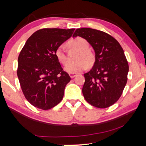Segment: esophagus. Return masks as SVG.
I'll list each match as a JSON object with an SVG mask.
<instances>
[{
  "instance_id": "1",
  "label": "esophagus",
  "mask_w": 146,
  "mask_h": 146,
  "mask_svg": "<svg viewBox=\"0 0 146 146\" xmlns=\"http://www.w3.org/2000/svg\"><path fill=\"white\" fill-rule=\"evenodd\" d=\"M76 75H77L76 73H69V76L71 77V78H75V77L76 76Z\"/></svg>"
}]
</instances>
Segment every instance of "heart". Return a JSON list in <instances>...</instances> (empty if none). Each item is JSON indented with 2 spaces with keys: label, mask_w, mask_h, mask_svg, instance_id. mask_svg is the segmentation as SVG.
Segmentation results:
<instances>
[{
  "label": "heart",
  "mask_w": 146,
  "mask_h": 146,
  "mask_svg": "<svg viewBox=\"0 0 146 146\" xmlns=\"http://www.w3.org/2000/svg\"><path fill=\"white\" fill-rule=\"evenodd\" d=\"M68 46L78 50L79 53L76 57L77 62L68 63L65 66L64 71L69 73H77L83 71L88 66H91L95 62V55L88 49V43L86 40L81 37H78L68 42ZM57 59L60 63L65 64L66 63V56L63 46H59L55 51Z\"/></svg>",
  "instance_id": "heart-1"
}]
</instances>
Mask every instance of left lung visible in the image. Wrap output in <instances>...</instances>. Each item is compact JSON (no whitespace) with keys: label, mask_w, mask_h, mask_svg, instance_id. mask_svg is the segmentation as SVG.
I'll list each match as a JSON object with an SVG mask.
<instances>
[{"label":"left lung","mask_w":146,"mask_h":146,"mask_svg":"<svg viewBox=\"0 0 146 146\" xmlns=\"http://www.w3.org/2000/svg\"><path fill=\"white\" fill-rule=\"evenodd\" d=\"M73 36L86 39L95 53L93 67L84 75V97L93 106L108 108L119 99L128 80L129 66L123 48L113 36L100 30L81 28Z\"/></svg>","instance_id":"left-lung-1"}]
</instances>
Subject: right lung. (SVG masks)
<instances>
[{
	"label": "right lung",
	"mask_w": 146,
	"mask_h": 146,
	"mask_svg": "<svg viewBox=\"0 0 146 146\" xmlns=\"http://www.w3.org/2000/svg\"><path fill=\"white\" fill-rule=\"evenodd\" d=\"M75 29L44 28L28 38L18 59L17 75L25 98L36 108L48 110L62 100L71 80L55 51L71 38Z\"/></svg>",
	"instance_id": "1"
}]
</instances>
